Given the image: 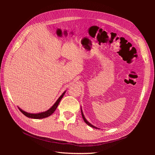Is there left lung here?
Returning a JSON list of instances; mask_svg holds the SVG:
<instances>
[{"mask_svg":"<svg viewBox=\"0 0 155 155\" xmlns=\"http://www.w3.org/2000/svg\"><path fill=\"white\" fill-rule=\"evenodd\" d=\"M81 112H82V118H83V119H84V122L85 123L87 124V125H88V126H90L91 127H94V128H95V129H100L99 128H98V127H95V126H93L92 124H91L90 123H89V122L86 119V118L85 117V116H84V113H83V111H82V107H81Z\"/></svg>","mask_w":155,"mask_h":155,"instance_id":"obj_1","label":"left lung"}]
</instances>
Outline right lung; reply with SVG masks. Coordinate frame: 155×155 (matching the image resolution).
Listing matches in <instances>:
<instances>
[{
    "instance_id": "right-lung-1",
    "label": "right lung",
    "mask_w": 155,
    "mask_h": 155,
    "mask_svg": "<svg viewBox=\"0 0 155 155\" xmlns=\"http://www.w3.org/2000/svg\"><path fill=\"white\" fill-rule=\"evenodd\" d=\"M66 91H65L59 97V98L58 99V100H57L56 101V102L53 105V106L51 107H50V109H49L48 110H47L46 111H45V112H39V113H29V112H26L23 110L22 109H21L20 107H18V108L19 109L20 111L24 115H25L26 117H29V118H32V119H43V118H46V117H48L49 116H50L55 111V110L56 109L57 107H58V105L60 103V102L61 101V99L63 98V97L64 96V94L66 93Z\"/></svg>"
}]
</instances>
